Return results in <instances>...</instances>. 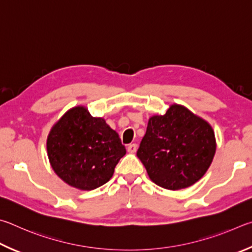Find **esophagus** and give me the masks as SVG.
I'll return each mask as SVG.
<instances>
[{
  "label": "esophagus",
  "mask_w": 252,
  "mask_h": 252,
  "mask_svg": "<svg viewBox=\"0 0 252 252\" xmlns=\"http://www.w3.org/2000/svg\"><path fill=\"white\" fill-rule=\"evenodd\" d=\"M127 151H128V153H130V154L136 153V151H137V145H136V144H129L128 146H127Z\"/></svg>",
  "instance_id": "esophagus-1"
}]
</instances>
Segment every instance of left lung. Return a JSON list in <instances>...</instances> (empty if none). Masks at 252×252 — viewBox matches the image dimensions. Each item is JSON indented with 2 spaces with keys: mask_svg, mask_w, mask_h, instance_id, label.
Wrapping results in <instances>:
<instances>
[{
  "mask_svg": "<svg viewBox=\"0 0 252 252\" xmlns=\"http://www.w3.org/2000/svg\"><path fill=\"white\" fill-rule=\"evenodd\" d=\"M216 139L208 123L180 105L149 118L137 157L158 186L187 188L205 175L214 159Z\"/></svg>",
  "mask_w": 252,
  "mask_h": 252,
  "instance_id": "1",
  "label": "left lung"
}]
</instances>
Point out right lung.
I'll list each match as a JSON object with an SVG mask.
<instances>
[{"label":"right lung","instance_id":"1","mask_svg":"<svg viewBox=\"0 0 252 252\" xmlns=\"http://www.w3.org/2000/svg\"><path fill=\"white\" fill-rule=\"evenodd\" d=\"M53 169L69 186L93 190L112 178L126 154L116 131L103 118L93 117L85 107L69 109L47 138Z\"/></svg>","mask_w":252,"mask_h":252}]
</instances>
